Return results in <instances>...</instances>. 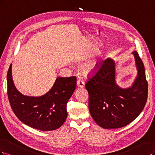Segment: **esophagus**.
Instances as JSON below:
<instances>
[{
  "mask_svg": "<svg viewBox=\"0 0 155 155\" xmlns=\"http://www.w3.org/2000/svg\"><path fill=\"white\" fill-rule=\"evenodd\" d=\"M77 86H79L80 87H83L84 86V82L82 81V79H78L77 80Z\"/></svg>",
  "mask_w": 155,
  "mask_h": 155,
  "instance_id": "esophagus-1",
  "label": "esophagus"
}]
</instances>
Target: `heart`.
<instances>
[{"mask_svg":"<svg viewBox=\"0 0 155 155\" xmlns=\"http://www.w3.org/2000/svg\"><path fill=\"white\" fill-rule=\"evenodd\" d=\"M97 69V62H89L82 68V71L84 73H92L94 71H95Z\"/></svg>","mask_w":155,"mask_h":155,"instance_id":"1","label":"heart"}]
</instances>
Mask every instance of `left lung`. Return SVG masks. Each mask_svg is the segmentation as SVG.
<instances>
[{
	"label": "left lung",
	"instance_id": "1",
	"mask_svg": "<svg viewBox=\"0 0 155 155\" xmlns=\"http://www.w3.org/2000/svg\"><path fill=\"white\" fill-rule=\"evenodd\" d=\"M138 76L133 86L119 87L115 83L114 62L107 58L97 64V69L88 74L86 88L89 94V109L92 118L105 129H118L132 122L143 109L148 93L143 64L138 53L133 52Z\"/></svg>",
	"mask_w": 155,
	"mask_h": 155
}]
</instances>
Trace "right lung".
Segmentation results:
<instances>
[{"label": "right lung", "mask_w": 155, "mask_h": 155, "mask_svg": "<svg viewBox=\"0 0 155 155\" xmlns=\"http://www.w3.org/2000/svg\"><path fill=\"white\" fill-rule=\"evenodd\" d=\"M8 97L17 117L27 126L47 131L58 129L68 117L66 105L77 86V77H58L51 90L39 97L24 96L14 86L12 64L7 74Z\"/></svg>", "instance_id": "right-lung-1"}]
</instances>
